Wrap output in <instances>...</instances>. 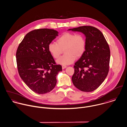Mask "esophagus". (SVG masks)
Listing matches in <instances>:
<instances>
[{
	"mask_svg": "<svg viewBox=\"0 0 127 127\" xmlns=\"http://www.w3.org/2000/svg\"><path fill=\"white\" fill-rule=\"evenodd\" d=\"M66 67V65H62V69H64V68H65Z\"/></svg>",
	"mask_w": 127,
	"mask_h": 127,
	"instance_id": "1",
	"label": "esophagus"
}]
</instances>
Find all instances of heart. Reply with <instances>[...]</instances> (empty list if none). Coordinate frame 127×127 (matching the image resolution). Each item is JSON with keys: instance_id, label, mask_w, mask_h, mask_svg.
Segmentation results:
<instances>
[{"instance_id": "1", "label": "heart", "mask_w": 127, "mask_h": 127, "mask_svg": "<svg viewBox=\"0 0 127 127\" xmlns=\"http://www.w3.org/2000/svg\"><path fill=\"white\" fill-rule=\"evenodd\" d=\"M57 42L50 43L48 49L55 59H57L64 50L65 54L56 61L59 64L65 65L71 64L76 58L82 57L86 51V39L81 34L64 33L57 39Z\"/></svg>"}]
</instances>
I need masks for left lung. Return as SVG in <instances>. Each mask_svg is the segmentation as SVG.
<instances>
[{
	"mask_svg": "<svg viewBox=\"0 0 127 127\" xmlns=\"http://www.w3.org/2000/svg\"><path fill=\"white\" fill-rule=\"evenodd\" d=\"M68 30L82 33L87 42L84 54L74 66L73 84L82 91H94L104 81L109 72V45L102 33L95 27L83 26Z\"/></svg>",
	"mask_w": 127,
	"mask_h": 127,
	"instance_id": "left-lung-1",
	"label": "left lung"
}]
</instances>
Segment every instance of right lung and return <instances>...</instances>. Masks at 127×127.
<instances>
[{
	"instance_id": "1",
	"label": "right lung",
	"mask_w": 127,
	"mask_h": 127,
	"mask_svg": "<svg viewBox=\"0 0 127 127\" xmlns=\"http://www.w3.org/2000/svg\"><path fill=\"white\" fill-rule=\"evenodd\" d=\"M58 34L56 30L47 28L33 30L25 35L18 48L16 59L19 76L36 93L52 91L57 83V75L62 71V66L56 64L48 49Z\"/></svg>"
}]
</instances>
